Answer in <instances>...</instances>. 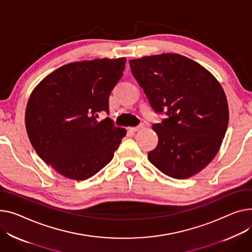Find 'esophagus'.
<instances>
[{"label":"esophagus","mask_w":252,"mask_h":252,"mask_svg":"<svg viewBox=\"0 0 252 252\" xmlns=\"http://www.w3.org/2000/svg\"><path fill=\"white\" fill-rule=\"evenodd\" d=\"M144 127H145V125H144V124H142V125L138 126H136V127H130V128H129V130H130V131H133V132H135V131H139V130L143 129Z\"/></svg>","instance_id":"34e87169"}]
</instances>
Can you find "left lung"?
<instances>
[{"label": "left lung", "instance_id": "left-lung-1", "mask_svg": "<svg viewBox=\"0 0 252 252\" xmlns=\"http://www.w3.org/2000/svg\"><path fill=\"white\" fill-rule=\"evenodd\" d=\"M131 73L151 106L167 115L152 127L157 147L148 159L162 173L189 178L215 158L229 122L225 92L207 69L177 54L130 60Z\"/></svg>", "mask_w": 252, "mask_h": 252}]
</instances>
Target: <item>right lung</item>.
<instances>
[{
    "label": "right lung",
    "mask_w": 252,
    "mask_h": 252,
    "mask_svg": "<svg viewBox=\"0 0 252 252\" xmlns=\"http://www.w3.org/2000/svg\"><path fill=\"white\" fill-rule=\"evenodd\" d=\"M126 58L66 63L33 89L25 111L29 141L38 156L63 176L85 180L113 158L126 130L113 126L108 99L124 75Z\"/></svg>",
    "instance_id": "1"
}]
</instances>
